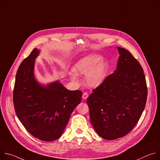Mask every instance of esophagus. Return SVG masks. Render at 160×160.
Wrapping results in <instances>:
<instances>
[{"label":"esophagus","mask_w":160,"mask_h":160,"mask_svg":"<svg viewBox=\"0 0 160 160\" xmlns=\"http://www.w3.org/2000/svg\"><path fill=\"white\" fill-rule=\"evenodd\" d=\"M88 96V94L87 92H85L83 93V95H82V98L83 99H86Z\"/></svg>","instance_id":"1"}]
</instances>
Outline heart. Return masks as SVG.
Returning a JSON list of instances; mask_svg holds the SVG:
<instances>
[{
	"label": "heart",
	"instance_id": "1",
	"mask_svg": "<svg viewBox=\"0 0 160 160\" xmlns=\"http://www.w3.org/2000/svg\"><path fill=\"white\" fill-rule=\"evenodd\" d=\"M109 65L108 62L102 59V57L98 54H89L80 59L73 67L72 73L73 80L76 79V75H85V82L90 87H98L106 80Z\"/></svg>",
	"mask_w": 160,
	"mask_h": 160
}]
</instances>
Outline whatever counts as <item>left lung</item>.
Returning a JSON list of instances; mask_svg holds the SVG:
<instances>
[{
    "label": "left lung",
    "instance_id": "1",
    "mask_svg": "<svg viewBox=\"0 0 160 160\" xmlns=\"http://www.w3.org/2000/svg\"><path fill=\"white\" fill-rule=\"evenodd\" d=\"M117 70L92 90L87 100L90 122L98 135L115 140L128 133L144 109L148 88L142 68L127 49L118 48Z\"/></svg>",
    "mask_w": 160,
    "mask_h": 160
}]
</instances>
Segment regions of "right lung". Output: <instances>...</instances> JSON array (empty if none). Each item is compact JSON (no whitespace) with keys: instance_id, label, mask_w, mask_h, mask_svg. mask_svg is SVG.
I'll list each match as a JSON object with an SVG mask.
<instances>
[{"instance_id":"obj_1","label":"right lung","mask_w":160,"mask_h":160,"mask_svg":"<svg viewBox=\"0 0 160 160\" xmlns=\"http://www.w3.org/2000/svg\"><path fill=\"white\" fill-rule=\"evenodd\" d=\"M34 49L22 61L16 76L13 104L22 125L35 138L53 141L61 136L71 114L80 104L82 92L69 90L59 82L43 87L34 78Z\"/></svg>"}]
</instances>
